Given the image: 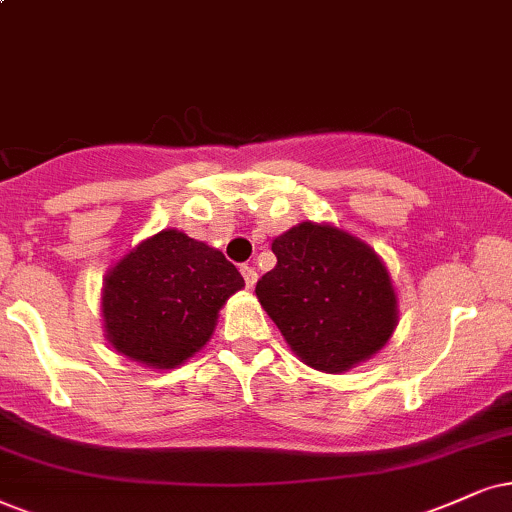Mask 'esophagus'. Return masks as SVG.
<instances>
[{"instance_id":"obj_1","label":"esophagus","mask_w":512,"mask_h":512,"mask_svg":"<svg viewBox=\"0 0 512 512\" xmlns=\"http://www.w3.org/2000/svg\"><path fill=\"white\" fill-rule=\"evenodd\" d=\"M241 274H243V278H245V286H248V288L255 286V283H257V271H255V269L248 267V264H243Z\"/></svg>"}]
</instances>
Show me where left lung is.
Here are the masks:
<instances>
[{
  "instance_id": "obj_1",
  "label": "left lung",
  "mask_w": 512,
  "mask_h": 512,
  "mask_svg": "<svg viewBox=\"0 0 512 512\" xmlns=\"http://www.w3.org/2000/svg\"><path fill=\"white\" fill-rule=\"evenodd\" d=\"M271 250L276 267L257 281V300L304 364L342 373L390 340L397 297L366 243L302 222L274 238Z\"/></svg>"
}]
</instances>
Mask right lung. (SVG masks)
<instances>
[{
  "mask_svg": "<svg viewBox=\"0 0 512 512\" xmlns=\"http://www.w3.org/2000/svg\"><path fill=\"white\" fill-rule=\"evenodd\" d=\"M243 286L219 250L160 231L108 271L101 302L108 340L129 359L174 368L210 340L219 309Z\"/></svg>",
  "mask_w": 512,
  "mask_h": 512,
  "instance_id": "right-lung-1",
  "label": "right lung"
}]
</instances>
